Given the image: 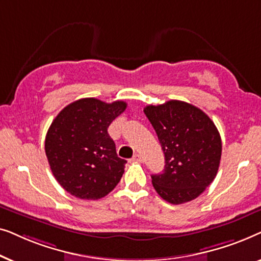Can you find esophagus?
<instances>
[{"mask_svg":"<svg viewBox=\"0 0 261 261\" xmlns=\"http://www.w3.org/2000/svg\"><path fill=\"white\" fill-rule=\"evenodd\" d=\"M130 162H133V163H141L142 162V158H141V155L140 154H135L133 158L130 159Z\"/></svg>","mask_w":261,"mask_h":261,"instance_id":"34e87169","label":"esophagus"}]
</instances>
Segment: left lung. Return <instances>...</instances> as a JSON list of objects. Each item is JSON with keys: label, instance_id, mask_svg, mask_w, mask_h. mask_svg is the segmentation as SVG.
<instances>
[{"label": "left lung", "instance_id": "left-lung-1", "mask_svg": "<svg viewBox=\"0 0 261 261\" xmlns=\"http://www.w3.org/2000/svg\"><path fill=\"white\" fill-rule=\"evenodd\" d=\"M144 113L165 154L163 173L152 174L155 191L171 204L198 197L220 166L222 142L215 123L197 107L177 99L147 106Z\"/></svg>", "mask_w": 261, "mask_h": 261}]
</instances>
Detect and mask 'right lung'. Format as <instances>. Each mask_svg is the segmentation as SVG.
<instances>
[{
  "label": "right lung",
  "instance_id": "add662e5",
  "mask_svg": "<svg viewBox=\"0 0 261 261\" xmlns=\"http://www.w3.org/2000/svg\"><path fill=\"white\" fill-rule=\"evenodd\" d=\"M127 103L90 97L66 106L49 126L45 152L57 181L74 197L99 199L119 184L126 160L116 154L109 124Z\"/></svg>",
  "mask_w": 261,
  "mask_h": 261
}]
</instances>
